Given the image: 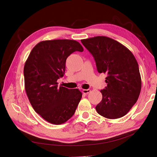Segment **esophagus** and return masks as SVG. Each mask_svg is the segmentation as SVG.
I'll use <instances>...</instances> for the list:
<instances>
[{"label":"esophagus","instance_id":"34e87169","mask_svg":"<svg viewBox=\"0 0 157 157\" xmlns=\"http://www.w3.org/2000/svg\"><path fill=\"white\" fill-rule=\"evenodd\" d=\"M82 92L85 94H88L90 92V89H83V90H82Z\"/></svg>","mask_w":157,"mask_h":157}]
</instances>
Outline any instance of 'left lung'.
<instances>
[{"mask_svg":"<svg viewBox=\"0 0 157 157\" xmlns=\"http://www.w3.org/2000/svg\"><path fill=\"white\" fill-rule=\"evenodd\" d=\"M81 41L93 55L98 72L108 75L107 86L101 90L102 99L95 107L97 113L109 119L125 116L137 102L141 90L135 56L125 46L105 36Z\"/></svg>","mask_w":157,"mask_h":157,"instance_id":"1","label":"left lung"}]
</instances>
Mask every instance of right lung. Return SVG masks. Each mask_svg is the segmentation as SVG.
I'll return each mask as SVG.
<instances>
[{
	"instance_id": "obj_1",
	"label": "right lung",
	"mask_w": 157,
	"mask_h": 157,
	"mask_svg": "<svg viewBox=\"0 0 157 157\" xmlns=\"http://www.w3.org/2000/svg\"><path fill=\"white\" fill-rule=\"evenodd\" d=\"M83 52L76 40H43L32 49L25 63V89L34 111L48 122L60 125L74 114L82 97L78 88L58 87L63 76L67 58L73 52Z\"/></svg>"
}]
</instances>
